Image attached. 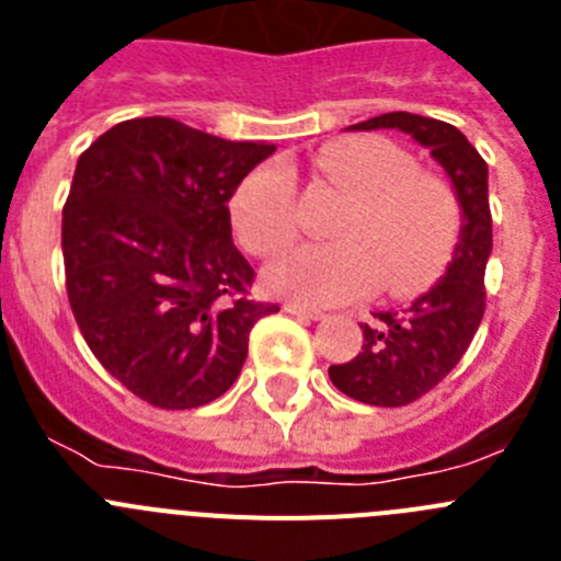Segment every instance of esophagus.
I'll list each match as a JSON object with an SVG mask.
<instances>
[{
  "mask_svg": "<svg viewBox=\"0 0 561 561\" xmlns=\"http://www.w3.org/2000/svg\"><path fill=\"white\" fill-rule=\"evenodd\" d=\"M284 309L289 311V314L300 317V320H323L325 317L320 309H311V306H304V304H286Z\"/></svg>",
  "mask_w": 561,
  "mask_h": 561,
  "instance_id": "34e87169",
  "label": "esophagus"
}]
</instances>
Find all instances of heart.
Segmentation results:
<instances>
[{
  "mask_svg": "<svg viewBox=\"0 0 561 561\" xmlns=\"http://www.w3.org/2000/svg\"><path fill=\"white\" fill-rule=\"evenodd\" d=\"M314 168L348 193L331 244H304L266 266L272 295L295 304H348L376 286L393 297L427 289L447 266L458 207L447 185L381 137L320 148ZM232 227L255 255H275L297 236V182L284 162L252 171L232 196Z\"/></svg>",
  "mask_w": 561,
  "mask_h": 561,
  "instance_id": "obj_1",
  "label": "heart"
}]
</instances>
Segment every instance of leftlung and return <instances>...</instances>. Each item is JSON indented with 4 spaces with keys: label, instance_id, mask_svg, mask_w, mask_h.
Masks as SVG:
<instances>
[{
    "label": "left lung",
    "instance_id": "1",
    "mask_svg": "<svg viewBox=\"0 0 561 561\" xmlns=\"http://www.w3.org/2000/svg\"><path fill=\"white\" fill-rule=\"evenodd\" d=\"M399 128L444 168L460 205V236L438 284L410 309L379 311L362 325V351L331 365L334 388L374 408H404L438 385L466 354L485 309V264L492 255L489 168L463 134L444 121L390 112L351 126V131Z\"/></svg>",
    "mask_w": 561,
    "mask_h": 561
}]
</instances>
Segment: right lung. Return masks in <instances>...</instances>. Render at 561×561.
<instances>
[{
  "instance_id": "right-lung-1",
  "label": "right lung",
  "mask_w": 561,
  "mask_h": 561,
  "mask_svg": "<svg viewBox=\"0 0 561 561\" xmlns=\"http://www.w3.org/2000/svg\"><path fill=\"white\" fill-rule=\"evenodd\" d=\"M272 151L137 117L78 157L61 221L69 306L98 362L153 408L225 396L252 325L277 311L241 297L255 272L227 210Z\"/></svg>"
}]
</instances>
